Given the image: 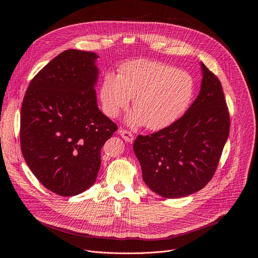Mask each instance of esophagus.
Instances as JSON below:
<instances>
[{
	"label": "esophagus",
	"mask_w": 258,
	"mask_h": 258,
	"mask_svg": "<svg viewBox=\"0 0 258 258\" xmlns=\"http://www.w3.org/2000/svg\"><path fill=\"white\" fill-rule=\"evenodd\" d=\"M118 133L123 138L124 141H126V142H133L134 141V135L131 132H128L124 128H119Z\"/></svg>",
	"instance_id": "esophagus-1"
}]
</instances>
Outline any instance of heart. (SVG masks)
I'll return each mask as SVG.
<instances>
[{
	"label": "heart",
	"instance_id": "b5f03b06",
	"mask_svg": "<svg viewBox=\"0 0 258 258\" xmlns=\"http://www.w3.org/2000/svg\"><path fill=\"white\" fill-rule=\"evenodd\" d=\"M194 94V83L187 72L150 60L124 63L119 75L104 77L100 99L104 112L115 118L133 99L135 111L127 117L132 125L152 131L168 126L189 107Z\"/></svg>",
	"mask_w": 258,
	"mask_h": 258
}]
</instances>
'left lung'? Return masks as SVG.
Wrapping results in <instances>:
<instances>
[{
    "label": "left lung",
    "instance_id": "left-lung-1",
    "mask_svg": "<svg viewBox=\"0 0 258 258\" xmlns=\"http://www.w3.org/2000/svg\"><path fill=\"white\" fill-rule=\"evenodd\" d=\"M201 90L181 117L147 136L139 135L134 151L143 179L164 198H180L211 180L230 133V113L222 84L201 63Z\"/></svg>",
    "mask_w": 258,
    "mask_h": 258
}]
</instances>
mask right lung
<instances>
[{
  "mask_svg": "<svg viewBox=\"0 0 258 258\" xmlns=\"http://www.w3.org/2000/svg\"><path fill=\"white\" fill-rule=\"evenodd\" d=\"M97 58L93 52H62L31 80L22 102L24 160L42 185L60 196L93 185L102 147L117 130L97 105Z\"/></svg>",
  "mask_w": 258,
  "mask_h": 258,
  "instance_id": "add662e5",
  "label": "right lung"
}]
</instances>
